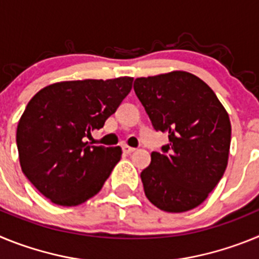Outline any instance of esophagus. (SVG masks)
<instances>
[{"mask_svg":"<svg viewBox=\"0 0 259 259\" xmlns=\"http://www.w3.org/2000/svg\"><path fill=\"white\" fill-rule=\"evenodd\" d=\"M135 148H132V146H128V145H123V152L127 153V154H130V153H134L135 152Z\"/></svg>","mask_w":259,"mask_h":259,"instance_id":"1","label":"esophagus"}]
</instances>
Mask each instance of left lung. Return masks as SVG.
<instances>
[{"label": "left lung", "mask_w": 259, "mask_h": 259, "mask_svg": "<svg viewBox=\"0 0 259 259\" xmlns=\"http://www.w3.org/2000/svg\"><path fill=\"white\" fill-rule=\"evenodd\" d=\"M134 89L153 127L170 140L141 172L145 196L167 212L197 207L227 167L228 113L212 89L187 71L137 77Z\"/></svg>", "instance_id": "obj_1"}]
</instances>
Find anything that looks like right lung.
I'll list each match as a JSON object with an SVG mask.
<instances>
[{
    "label": "right lung",
    "mask_w": 259,
    "mask_h": 259,
    "mask_svg": "<svg viewBox=\"0 0 259 259\" xmlns=\"http://www.w3.org/2000/svg\"><path fill=\"white\" fill-rule=\"evenodd\" d=\"M134 77L70 80L38 91L17 128L23 174L42 196L77 206L101 191L122 157V148L91 146L84 139L131 92Z\"/></svg>",
    "instance_id": "add662e5"
}]
</instances>
